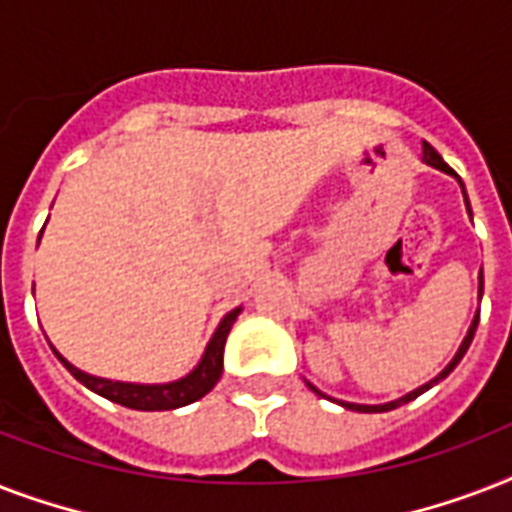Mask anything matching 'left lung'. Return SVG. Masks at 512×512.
I'll return each mask as SVG.
<instances>
[{"label": "left lung", "mask_w": 512, "mask_h": 512, "mask_svg": "<svg viewBox=\"0 0 512 512\" xmlns=\"http://www.w3.org/2000/svg\"><path fill=\"white\" fill-rule=\"evenodd\" d=\"M422 162L430 164V167H436V170L446 172V175H454V177H457V183H460L462 193H465V185H462L460 175H457V172H454L452 167H449V164H446L444 159H441V154H438L436 148L430 146V143H425V140H422ZM465 207H468V212H470L468 193H465ZM481 295H484V276H481V281H478V300H481ZM476 327H478V313H476V316H473V321H470L468 335H465V340L460 342V348H457V353H454L452 361H449V364H446L444 369H441V372H438L436 377H433V380L425 382V385H420V388L409 390V393H406V396L396 398V401H388V404H350V401H337V404L345 406V409H353V412H369V414H372V412H390V409H396V406L409 404V401H414V398H417V396H422V393H425V390H430V388H433V385H438V382L446 380V377H449V374L454 372V366L460 364L462 356H465V353H468L470 342H473V335H476ZM308 388H311L313 393H319V396H324V393H321V390L316 388V385H311V382H308Z\"/></svg>", "instance_id": "1"}]
</instances>
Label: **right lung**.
Wrapping results in <instances>:
<instances>
[{
    "label": "right lung",
    "mask_w": 512,
    "mask_h": 512,
    "mask_svg": "<svg viewBox=\"0 0 512 512\" xmlns=\"http://www.w3.org/2000/svg\"><path fill=\"white\" fill-rule=\"evenodd\" d=\"M44 231V228H42ZM42 239V236H39ZM241 313V308H233L231 313H225L220 327L215 329L212 340L207 342L204 348V356L191 372L180 377V380L172 382H156V385H143V382H119V380H106V377H95V374H87L82 369H76L71 361L60 356L58 350L52 348V353L58 356V361L66 366L68 372L74 374L76 380L82 382L84 388H90L92 393L114 401V404H122L127 409H138V412H164V409H177V406L193 404L199 401L201 396H207L209 390L215 388L220 374H223V350L225 340H228V332H231L233 321Z\"/></svg>",
    "instance_id": "right-lung-1"
}]
</instances>
